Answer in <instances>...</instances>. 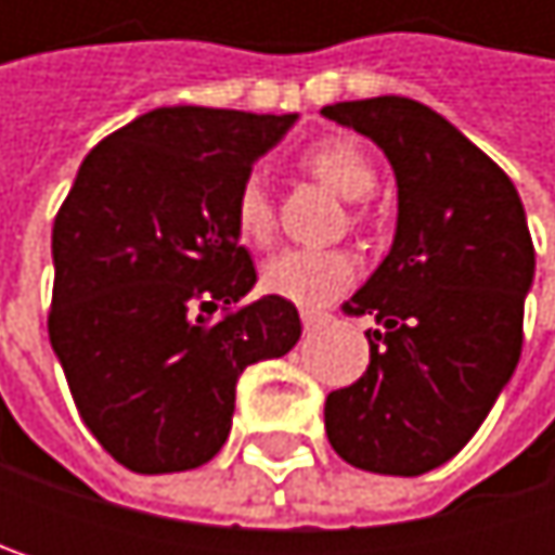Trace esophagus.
Masks as SVG:
<instances>
[{
  "label": "esophagus",
  "instance_id": "1",
  "mask_svg": "<svg viewBox=\"0 0 555 555\" xmlns=\"http://www.w3.org/2000/svg\"><path fill=\"white\" fill-rule=\"evenodd\" d=\"M327 318H331V314H327V311H321V308H301V324H305V331L321 327Z\"/></svg>",
  "mask_w": 555,
  "mask_h": 555
}]
</instances>
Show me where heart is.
<instances>
[{
    "instance_id": "obj_1",
    "label": "heart",
    "mask_w": 555,
    "mask_h": 555,
    "mask_svg": "<svg viewBox=\"0 0 555 555\" xmlns=\"http://www.w3.org/2000/svg\"><path fill=\"white\" fill-rule=\"evenodd\" d=\"M298 167L344 198H357L350 208L353 224L370 221V205L363 195L376 189V167L370 154L350 138H321L298 157ZM234 228L241 241L267 247L276 234V208L260 176H247L234 195ZM357 279V260L350 250H282L263 267V288L295 305H324L337 298Z\"/></svg>"
}]
</instances>
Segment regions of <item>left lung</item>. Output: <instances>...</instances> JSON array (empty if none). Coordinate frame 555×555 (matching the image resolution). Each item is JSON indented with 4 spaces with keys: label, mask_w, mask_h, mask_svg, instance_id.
<instances>
[{
    "label": "left lung",
    "mask_w": 555,
    "mask_h": 555,
    "mask_svg": "<svg viewBox=\"0 0 555 555\" xmlns=\"http://www.w3.org/2000/svg\"><path fill=\"white\" fill-rule=\"evenodd\" d=\"M321 112L373 138L398 182L391 250L344 301V314L376 318L370 366L327 395V440L357 469L421 476L469 443L520 360L533 282L524 205L492 157L414 99Z\"/></svg>",
    "instance_id": "left-lung-1"
}]
</instances>
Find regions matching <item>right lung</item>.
<instances>
[{
	"label": "right lung",
	"mask_w": 555,
	"mask_h": 555,
	"mask_svg": "<svg viewBox=\"0 0 555 555\" xmlns=\"http://www.w3.org/2000/svg\"><path fill=\"white\" fill-rule=\"evenodd\" d=\"M298 115L154 108L99 141L54 218L48 334L82 424L141 476L208 463L237 379L285 357L288 298L244 301L257 270L234 195Z\"/></svg>",
	"instance_id": "add662e5"
}]
</instances>
